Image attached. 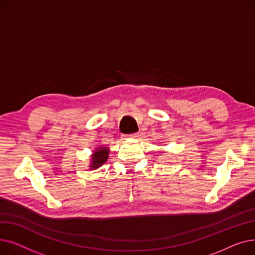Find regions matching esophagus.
<instances>
[{"label": "esophagus", "mask_w": 255, "mask_h": 255, "mask_svg": "<svg viewBox=\"0 0 255 255\" xmlns=\"http://www.w3.org/2000/svg\"><path fill=\"white\" fill-rule=\"evenodd\" d=\"M131 137H138L139 136V132H135V133H132V134L130 135Z\"/></svg>", "instance_id": "1"}]
</instances>
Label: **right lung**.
I'll list each match as a JSON object with an SVG mask.
<instances>
[{"label":"right lung","instance_id":"1","mask_svg":"<svg viewBox=\"0 0 255 255\" xmlns=\"http://www.w3.org/2000/svg\"><path fill=\"white\" fill-rule=\"evenodd\" d=\"M109 152L110 150L107 148H99L97 151L94 152L92 156V164L90 165L91 168H98L100 165H102L107 158H109Z\"/></svg>","mask_w":255,"mask_h":255}]
</instances>
